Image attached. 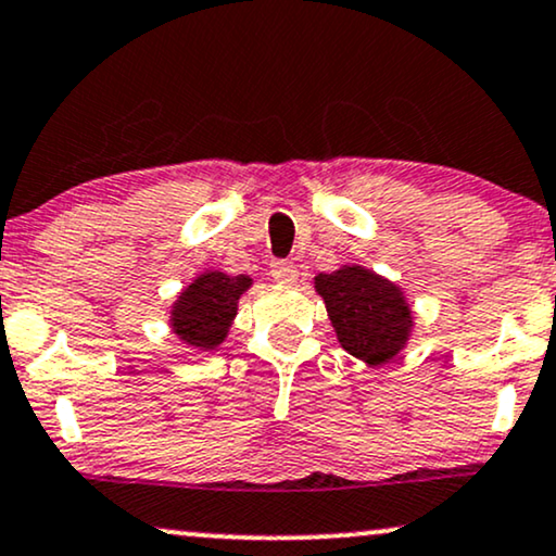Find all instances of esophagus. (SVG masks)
Instances as JSON below:
<instances>
[{"label": "esophagus", "instance_id": "esophagus-1", "mask_svg": "<svg viewBox=\"0 0 556 556\" xmlns=\"http://www.w3.org/2000/svg\"><path fill=\"white\" fill-rule=\"evenodd\" d=\"M269 274L274 279H277V282H282V285H294L298 282V266H294L292 262H274L271 264V269H269Z\"/></svg>", "mask_w": 556, "mask_h": 556}]
</instances>
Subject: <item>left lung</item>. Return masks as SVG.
<instances>
[{
    "label": "left lung",
    "mask_w": 556,
    "mask_h": 556,
    "mask_svg": "<svg viewBox=\"0 0 556 556\" xmlns=\"http://www.w3.org/2000/svg\"><path fill=\"white\" fill-rule=\"evenodd\" d=\"M339 343L369 367L390 362L405 349L413 311L403 290L364 266H341L315 277Z\"/></svg>",
    "instance_id": "left-lung-1"
}]
</instances>
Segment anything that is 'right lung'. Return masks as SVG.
Returning a JSON list of instances; mask_svg holds the SVG:
<instances>
[{
    "mask_svg": "<svg viewBox=\"0 0 556 556\" xmlns=\"http://www.w3.org/2000/svg\"><path fill=\"white\" fill-rule=\"evenodd\" d=\"M254 285V279L226 271H202L179 292L172 305V330L187 346L213 351L226 341L230 323L238 313V300Z\"/></svg>",
    "mask_w": 556,
    "mask_h": 556,
    "instance_id": "obj_1",
    "label": "right lung"
}]
</instances>
